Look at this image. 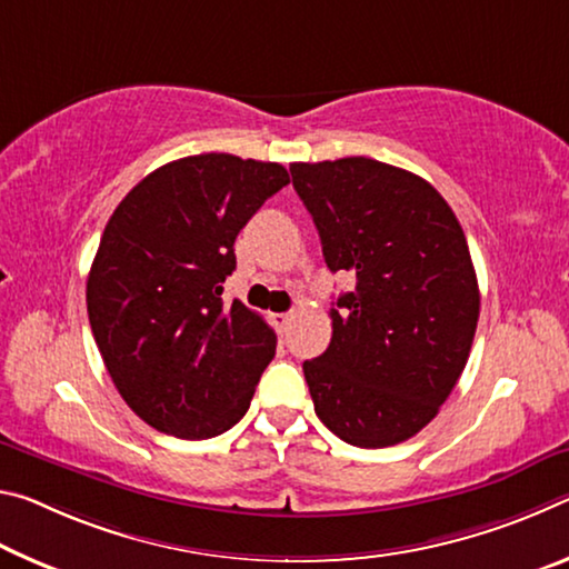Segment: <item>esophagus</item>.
Returning a JSON list of instances; mask_svg holds the SVG:
<instances>
[{"instance_id": "34e87169", "label": "esophagus", "mask_w": 569, "mask_h": 569, "mask_svg": "<svg viewBox=\"0 0 569 569\" xmlns=\"http://www.w3.org/2000/svg\"><path fill=\"white\" fill-rule=\"evenodd\" d=\"M290 320H292L290 312H277V315H272V322H274L277 330H287V325H290Z\"/></svg>"}]
</instances>
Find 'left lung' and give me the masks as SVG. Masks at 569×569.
<instances>
[{"mask_svg": "<svg viewBox=\"0 0 569 569\" xmlns=\"http://www.w3.org/2000/svg\"><path fill=\"white\" fill-rule=\"evenodd\" d=\"M330 272L356 290L330 310L332 338L305 360L315 413L360 449L411 439L467 368L479 282L456 213L421 176L366 156L292 163Z\"/></svg>", "mask_w": 569, "mask_h": 569, "instance_id": "1", "label": "left lung"}]
</instances>
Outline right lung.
<instances>
[{"label":"right lung","mask_w":569,"mask_h":569,"mask_svg":"<svg viewBox=\"0 0 569 569\" xmlns=\"http://www.w3.org/2000/svg\"><path fill=\"white\" fill-rule=\"evenodd\" d=\"M290 183L279 163L231 153L171 161L128 191L88 274V318L102 362L138 418L201 441L247 413L274 358L262 315L223 305L234 241Z\"/></svg>","instance_id":"add662e5"}]
</instances>
